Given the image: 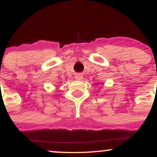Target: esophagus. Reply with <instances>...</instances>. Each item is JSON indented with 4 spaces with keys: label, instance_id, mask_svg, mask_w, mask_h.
Here are the masks:
<instances>
[{
    "label": "esophagus",
    "instance_id": "34e87169",
    "mask_svg": "<svg viewBox=\"0 0 157 157\" xmlns=\"http://www.w3.org/2000/svg\"><path fill=\"white\" fill-rule=\"evenodd\" d=\"M75 79H77V80H82V76L80 74H77V75H75Z\"/></svg>",
    "mask_w": 157,
    "mask_h": 157
}]
</instances>
